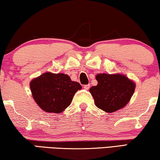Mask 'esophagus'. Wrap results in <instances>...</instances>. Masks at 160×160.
<instances>
[{
    "label": "esophagus",
    "mask_w": 160,
    "mask_h": 160,
    "mask_svg": "<svg viewBox=\"0 0 160 160\" xmlns=\"http://www.w3.org/2000/svg\"><path fill=\"white\" fill-rule=\"evenodd\" d=\"M84 88L86 90H88L90 88V84H87V85H84Z\"/></svg>",
    "instance_id": "esophagus-1"
}]
</instances>
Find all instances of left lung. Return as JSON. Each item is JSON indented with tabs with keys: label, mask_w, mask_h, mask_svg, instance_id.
Masks as SVG:
<instances>
[{
	"label": "left lung",
	"mask_w": 160,
	"mask_h": 160,
	"mask_svg": "<svg viewBox=\"0 0 160 160\" xmlns=\"http://www.w3.org/2000/svg\"><path fill=\"white\" fill-rule=\"evenodd\" d=\"M97 86L89 89L97 108L113 112L126 106L135 91L136 84L126 76L98 73Z\"/></svg>",
	"instance_id": "left-lung-1"
}]
</instances>
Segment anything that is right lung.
Instances as JSON below:
<instances>
[{
    "mask_svg": "<svg viewBox=\"0 0 160 160\" xmlns=\"http://www.w3.org/2000/svg\"><path fill=\"white\" fill-rule=\"evenodd\" d=\"M81 89L79 83L71 81L64 73L46 72L30 82L34 101L47 112H63L71 105L76 92Z\"/></svg>",
    "mask_w": 160,
    "mask_h": 160,
    "instance_id": "obj_1",
    "label": "right lung"
}]
</instances>
